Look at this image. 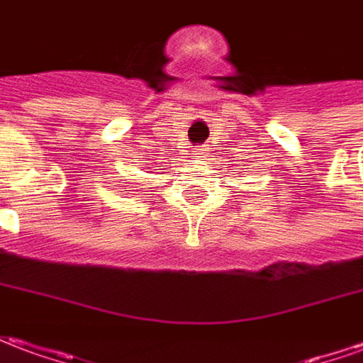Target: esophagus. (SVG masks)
<instances>
[{
    "label": "esophagus",
    "mask_w": 363,
    "mask_h": 363,
    "mask_svg": "<svg viewBox=\"0 0 363 363\" xmlns=\"http://www.w3.org/2000/svg\"><path fill=\"white\" fill-rule=\"evenodd\" d=\"M194 155H196V157H202V155H204V150H200V147H198V150L194 151Z\"/></svg>",
    "instance_id": "34e87169"
}]
</instances>
